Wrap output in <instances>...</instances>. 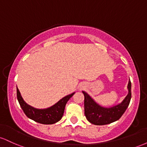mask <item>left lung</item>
<instances>
[{"instance_id":"obj_1","label":"left lung","mask_w":147,"mask_h":147,"mask_svg":"<svg viewBox=\"0 0 147 147\" xmlns=\"http://www.w3.org/2000/svg\"><path fill=\"white\" fill-rule=\"evenodd\" d=\"M127 88V95L122 102L108 108L100 106L86 92L82 91L84 95V113L88 121L95 125H105L118 120L124 113L131 101V83L130 80Z\"/></svg>"}]
</instances>
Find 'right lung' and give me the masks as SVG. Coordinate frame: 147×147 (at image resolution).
I'll list each match as a JSON object with an SVG mask.
<instances>
[{
  "mask_svg": "<svg viewBox=\"0 0 147 147\" xmlns=\"http://www.w3.org/2000/svg\"><path fill=\"white\" fill-rule=\"evenodd\" d=\"M75 93V92H74L70 95L65 96L50 107L39 109L34 108L27 104L22 97L18 88L16 87L17 99L24 113L30 119L43 124H52L59 122L63 117L65 104Z\"/></svg>",
  "mask_w": 147,
  "mask_h": 147,
  "instance_id": "obj_1",
  "label": "right lung"
}]
</instances>
